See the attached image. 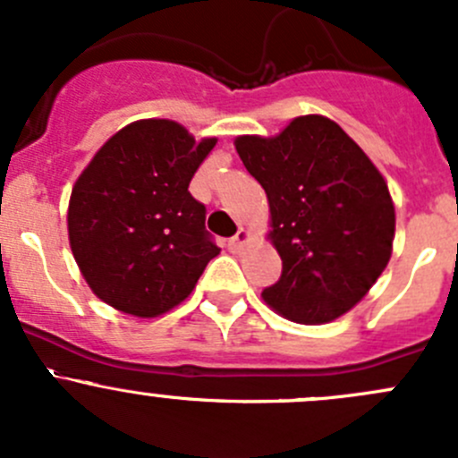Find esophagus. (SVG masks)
Listing matches in <instances>:
<instances>
[{
	"label": "esophagus",
	"instance_id": "esophagus-1",
	"mask_svg": "<svg viewBox=\"0 0 458 458\" xmlns=\"http://www.w3.org/2000/svg\"><path fill=\"white\" fill-rule=\"evenodd\" d=\"M250 239H252V234L248 233L246 228H239L237 234H234V237L228 242V248L230 250H243V246H248V243H250Z\"/></svg>",
	"mask_w": 458,
	"mask_h": 458
}]
</instances>
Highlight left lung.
Listing matches in <instances>:
<instances>
[{"label":"left lung","mask_w":458,"mask_h":458,"mask_svg":"<svg viewBox=\"0 0 458 458\" xmlns=\"http://www.w3.org/2000/svg\"><path fill=\"white\" fill-rule=\"evenodd\" d=\"M270 206L281 279L261 293L284 318L323 326L352 310L392 257L394 201L370 157L336 122L301 114L275 137L234 140Z\"/></svg>","instance_id":"left-lung-1"}]
</instances>
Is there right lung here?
Returning <instances> with one entry per match:
<instances>
[{"mask_svg": "<svg viewBox=\"0 0 458 458\" xmlns=\"http://www.w3.org/2000/svg\"><path fill=\"white\" fill-rule=\"evenodd\" d=\"M216 137L197 141L173 119L114 132L68 201V242L88 288L123 315L152 318L186 301L219 248L188 192Z\"/></svg>", "mask_w": 458, "mask_h": 458, "instance_id": "right-lung-1", "label": "right lung"}]
</instances>
